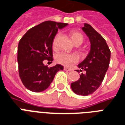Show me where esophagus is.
Wrapping results in <instances>:
<instances>
[{
    "label": "esophagus",
    "mask_w": 125,
    "mask_h": 125,
    "mask_svg": "<svg viewBox=\"0 0 125 125\" xmlns=\"http://www.w3.org/2000/svg\"><path fill=\"white\" fill-rule=\"evenodd\" d=\"M64 70H65V71H71V69L67 68V67H64Z\"/></svg>",
    "instance_id": "obj_1"
}]
</instances>
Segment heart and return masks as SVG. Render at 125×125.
<instances>
[{
	"instance_id": "b5f03b06",
	"label": "heart",
	"mask_w": 125,
	"mask_h": 125,
	"mask_svg": "<svg viewBox=\"0 0 125 125\" xmlns=\"http://www.w3.org/2000/svg\"><path fill=\"white\" fill-rule=\"evenodd\" d=\"M71 40L75 45H80L84 41V35L81 32L76 30H72L70 32ZM58 35L55 37L52 41V48L55 49L57 45V39ZM56 61L58 63L62 64L64 66H70L71 64L76 63L78 61V57L73 54H66L64 52H60L56 55Z\"/></svg>"
}]
</instances>
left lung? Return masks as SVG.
Wrapping results in <instances>:
<instances>
[{
  "label": "left lung",
  "instance_id": "obj_1",
  "mask_svg": "<svg viewBox=\"0 0 125 125\" xmlns=\"http://www.w3.org/2000/svg\"><path fill=\"white\" fill-rule=\"evenodd\" d=\"M82 29L89 37L90 51L78 65L86 73H82L79 79L71 83V88L77 95L86 96L93 94L102 84L109 65L111 51L105 39L90 24L84 23Z\"/></svg>",
  "mask_w": 125,
  "mask_h": 125
}]
</instances>
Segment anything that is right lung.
Returning <instances> with one entry per match:
<instances>
[{
	"instance_id": "add662e5",
	"label": "right lung",
	"mask_w": 125,
	"mask_h": 125,
	"mask_svg": "<svg viewBox=\"0 0 125 125\" xmlns=\"http://www.w3.org/2000/svg\"><path fill=\"white\" fill-rule=\"evenodd\" d=\"M68 23L45 21L34 26L23 35L18 47L20 78L27 89L41 92L49 88L55 74L63 70L61 64L49 68L44 60L52 61V41L59 29Z\"/></svg>"
}]
</instances>
